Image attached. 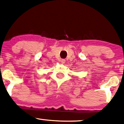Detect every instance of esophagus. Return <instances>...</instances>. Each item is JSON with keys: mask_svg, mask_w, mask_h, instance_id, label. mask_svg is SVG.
Segmentation results:
<instances>
[{"mask_svg": "<svg viewBox=\"0 0 124 124\" xmlns=\"http://www.w3.org/2000/svg\"><path fill=\"white\" fill-rule=\"evenodd\" d=\"M61 63H62V64H64L66 62V60H65V59H62V60L61 61Z\"/></svg>", "mask_w": 124, "mask_h": 124, "instance_id": "esophagus-1", "label": "esophagus"}]
</instances>
